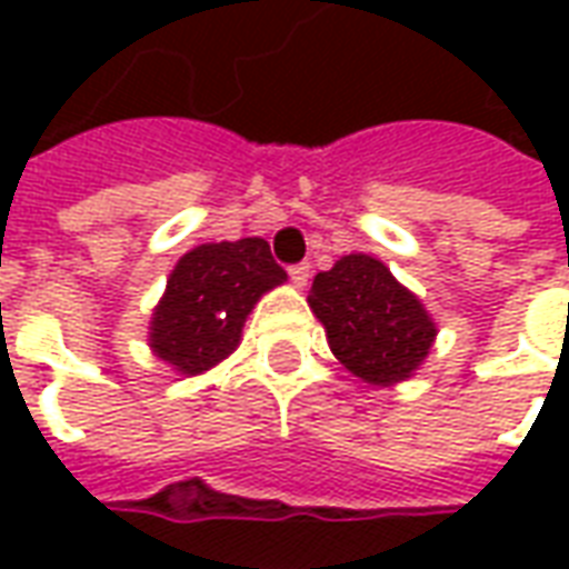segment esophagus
Instances as JSON below:
<instances>
[{"label":"esophagus","instance_id":"34e87169","mask_svg":"<svg viewBox=\"0 0 569 569\" xmlns=\"http://www.w3.org/2000/svg\"><path fill=\"white\" fill-rule=\"evenodd\" d=\"M308 277H310V264H308V261H301V264H292V268H289V280H292V283H296V286L308 283Z\"/></svg>","mask_w":569,"mask_h":569}]
</instances>
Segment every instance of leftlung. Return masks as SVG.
I'll return each instance as SVG.
<instances>
[{"instance_id": "8db88e82", "label": "left lung", "mask_w": 569, "mask_h": 569, "mask_svg": "<svg viewBox=\"0 0 569 569\" xmlns=\"http://www.w3.org/2000/svg\"><path fill=\"white\" fill-rule=\"evenodd\" d=\"M310 308L332 353L366 383L406 381L432 347L436 326L418 298L371 256H345L310 286Z\"/></svg>"}]
</instances>
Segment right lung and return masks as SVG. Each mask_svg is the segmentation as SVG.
Wrapping results in <instances>:
<instances>
[{
  "instance_id": "right-lung-1",
  "label": "right lung",
  "mask_w": 569,
  "mask_h": 569,
  "mask_svg": "<svg viewBox=\"0 0 569 569\" xmlns=\"http://www.w3.org/2000/svg\"><path fill=\"white\" fill-rule=\"evenodd\" d=\"M286 280L268 240L203 243L179 259L151 317V347L182 375L212 369L240 341L247 313L261 292Z\"/></svg>"
}]
</instances>
